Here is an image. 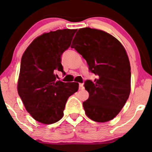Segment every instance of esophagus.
<instances>
[{"instance_id": "1", "label": "esophagus", "mask_w": 152, "mask_h": 152, "mask_svg": "<svg viewBox=\"0 0 152 152\" xmlns=\"http://www.w3.org/2000/svg\"><path fill=\"white\" fill-rule=\"evenodd\" d=\"M84 86L83 83H79V90H83Z\"/></svg>"}]
</instances>
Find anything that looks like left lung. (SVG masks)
Wrapping results in <instances>:
<instances>
[{"instance_id":"obj_1","label":"left lung","mask_w":152,"mask_h":152,"mask_svg":"<svg viewBox=\"0 0 152 152\" xmlns=\"http://www.w3.org/2000/svg\"><path fill=\"white\" fill-rule=\"evenodd\" d=\"M74 48L85 58L88 69L97 76L85 81L89 94L83 103L86 115L98 122L113 120L128 99L131 67L125 48L115 37L103 30L79 29L73 39Z\"/></svg>"}]
</instances>
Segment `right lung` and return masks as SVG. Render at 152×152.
I'll return each instance as SVG.
<instances>
[{
    "label": "right lung",
    "mask_w": 152,
    "mask_h": 152,
    "mask_svg": "<svg viewBox=\"0 0 152 152\" xmlns=\"http://www.w3.org/2000/svg\"><path fill=\"white\" fill-rule=\"evenodd\" d=\"M77 30H58L34 39L21 58L18 92L25 109L37 121L54 123L64 115L69 97L77 92L78 83L56 81L64 74L61 55L70 47Z\"/></svg>",
    "instance_id": "right-lung-1"
}]
</instances>
